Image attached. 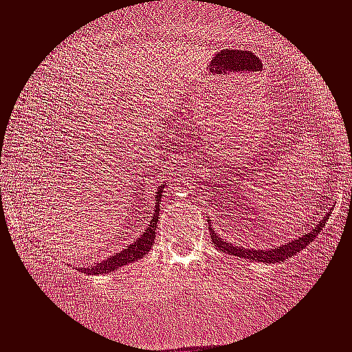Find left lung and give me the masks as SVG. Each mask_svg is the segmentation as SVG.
Wrapping results in <instances>:
<instances>
[{
    "label": "left lung",
    "instance_id": "1",
    "mask_svg": "<svg viewBox=\"0 0 352 352\" xmlns=\"http://www.w3.org/2000/svg\"><path fill=\"white\" fill-rule=\"evenodd\" d=\"M328 217H324V220H322L318 225H316V228L314 232L307 233V235H303L302 238H298V240H294L287 243V245H282L279 248L276 250H250V248H243V246H235L232 245V243H227V241H222V238H220L214 230H210V238H212V243L217 246L219 250L222 251H227V253H232L233 256H238V258H246V259H253V261H261V263H284L285 259L290 258V256H294L298 251L307 248L309 246V243L316 238V235H320V230L324 227V222H327Z\"/></svg>",
    "mask_w": 352,
    "mask_h": 352
}]
</instances>
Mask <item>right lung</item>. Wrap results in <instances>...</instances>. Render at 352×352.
I'll use <instances>...</instances> for the list:
<instances>
[{"mask_svg": "<svg viewBox=\"0 0 352 352\" xmlns=\"http://www.w3.org/2000/svg\"><path fill=\"white\" fill-rule=\"evenodd\" d=\"M160 196H162V189L156 192V206H155V212H153V217H151L148 227H146L145 232L142 233L140 236L137 238L135 241L132 243V245H129L127 248L119 251V253L112 254L111 258H107L106 261L96 264V266H88V267H81V271L83 272H88V274H101V272H111V271H117L119 267L125 266V264L129 263H133L137 261V259H140L148 253L151 245H153L155 241V228H156V222H158V214H160Z\"/></svg>", "mask_w": 352, "mask_h": 352, "instance_id": "1", "label": "right lung"}]
</instances>
